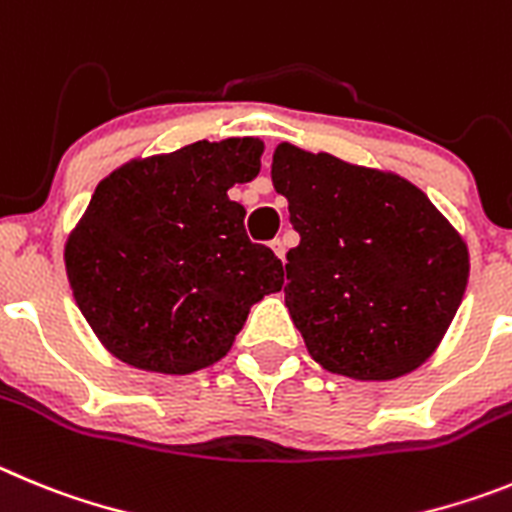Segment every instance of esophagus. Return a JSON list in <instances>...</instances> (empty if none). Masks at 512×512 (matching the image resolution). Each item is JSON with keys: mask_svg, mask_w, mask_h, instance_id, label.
I'll use <instances>...</instances> for the list:
<instances>
[{"mask_svg": "<svg viewBox=\"0 0 512 512\" xmlns=\"http://www.w3.org/2000/svg\"><path fill=\"white\" fill-rule=\"evenodd\" d=\"M270 247H273L275 255L283 260V257H285V242H283V239H273V242H270Z\"/></svg>", "mask_w": 512, "mask_h": 512, "instance_id": "obj_1", "label": "esophagus"}]
</instances>
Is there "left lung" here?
Masks as SVG:
<instances>
[{"instance_id":"left-lung-1","label":"left lung","mask_w":512,"mask_h":512,"mask_svg":"<svg viewBox=\"0 0 512 512\" xmlns=\"http://www.w3.org/2000/svg\"><path fill=\"white\" fill-rule=\"evenodd\" d=\"M273 186L301 234L288 250L285 306L321 367L395 380L449 329L469 252L426 193L395 173L278 145Z\"/></svg>"}]
</instances>
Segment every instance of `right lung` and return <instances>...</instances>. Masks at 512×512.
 Here are the masks:
<instances>
[{"label":"right lung","mask_w":512,"mask_h":512,"mask_svg":"<svg viewBox=\"0 0 512 512\" xmlns=\"http://www.w3.org/2000/svg\"><path fill=\"white\" fill-rule=\"evenodd\" d=\"M255 137L199 140L122 165L66 242L73 298L99 342L137 370L188 375L232 349L283 262L247 237L234 183L260 173Z\"/></svg>","instance_id":"add662e5"}]
</instances>
